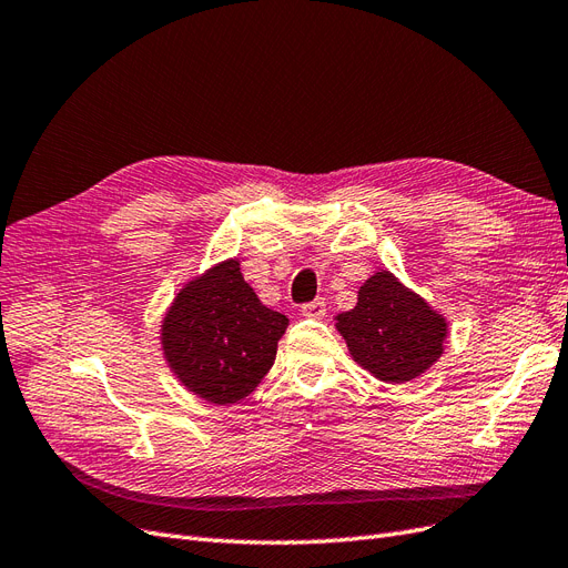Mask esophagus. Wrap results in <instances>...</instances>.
<instances>
[{"label": "esophagus", "mask_w": 568, "mask_h": 568, "mask_svg": "<svg viewBox=\"0 0 568 568\" xmlns=\"http://www.w3.org/2000/svg\"><path fill=\"white\" fill-rule=\"evenodd\" d=\"M301 313H303V317L322 320V317L326 315V305H324V301H311V303H305V305L301 307Z\"/></svg>", "instance_id": "34e87169"}]
</instances>
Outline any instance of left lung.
Instances as JSON below:
<instances>
[{"instance_id":"left-lung-1","label":"left lung","mask_w":568,"mask_h":568,"mask_svg":"<svg viewBox=\"0 0 568 568\" xmlns=\"http://www.w3.org/2000/svg\"><path fill=\"white\" fill-rule=\"evenodd\" d=\"M336 329L359 367L386 384H405L440 357L448 322L384 270L359 286L357 305L336 317Z\"/></svg>"}]
</instances>
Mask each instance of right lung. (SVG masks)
Wrapping results in <instances>:
<instances>
[{"label":"right lung","mask_w":568,"mask_h":568,"mask_svg":"<svg viewBox=\"0 0 568 568\" xmlns=\"http://www.w3.org/2000/svg\"><path fill=\"white\" fill-rule=\"evenodd\" d=\"M286 326V315L257 301L239 261H225L175 296L161 324L163 355L186 390L230 405L270 372Z\"/></svg>","instance_id":"add662e5"}]
</instances>
